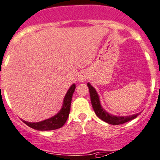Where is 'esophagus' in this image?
Segmentation results:
<instances>
[{"label":"esophagus","instance_id":"esophagus-1","mask_svg":"<svg viewBox=\"0 0 160 160\" xmlns=\"http://www.w3.org/2000/svg\"><path fill=\"white\" fill-rule=\"evenodd\" d=\"M88 77V72L86 70H83V71L80 72L78 75V81L80 82V83H83V82H85L87 80Z\"/></svg>","mask_w":160,"mask_h":160}]
</instances>
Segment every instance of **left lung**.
<instances>
[{
	"label": "left lung",
	"instance_id": "left-lung-1",
	"mask_svg": "<svg viewBox=\"0 0 160 160\" xmlns=\"http://www.w3.org/2000/svg\"><path fill=\"white\" fill-rule=\"evenodd\" d=\"M88 87L89 92H90L91 102H92L94 111H95V114L103 122L110 124V125H121V124H124L136 118L139 114H141V113H137V114L129 116H117L110 114L106 111L105 109L101 105L99 95H98L95 88L92 86L90 83H88Z\"/></svg>",
	"mask_w": 160,
	"mask_h": 160
}]
</instances>
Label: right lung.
Returning a JSON list of instances; mask_svg holds the SVG:
<instances>
[{
	"label": "right lung",
	"mask_w": 160,
	"mask_h": 160,
	"mask_svg": "<svg viewBox=\"0 0 160 160\" xmlns=\"http://www.w3.org/2000/svg\"><path fill=\"white\" fill-rule=\"evenodd\" d=\"M75 88L76 85L75 83H73L71 85L67 93L65 94L62 108L54 116L38 122H29L23 120L22 121L29 127L40 131L53 130V129H58L62 127L66 122L69 115L72 98L73 93L75 92Z\"/></svg>",
	"instance_id": "1"
}]
</instances>
